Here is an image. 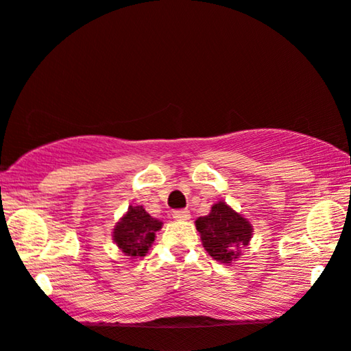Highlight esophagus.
<instances>
[{"label":"esophagus","instance_id":"obj_1","mask_svg":"<svg viewBox=\"0 0 351 351\" xmlns=\"http://www.w3.org/2000/svg\"><path fill=\"white\" fill-rule=\"evenodd\" d=\"M172 217L177 221H188L191 215H189L188 210H176L174 213H172Z\"/></svg>","mask_w":351,"mask_h":351}]
</instances>
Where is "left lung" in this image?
<instances>
[{"instance_id":"1","label":"left lung","mask_w":351,"mask_h":351,"mask_svg":"<svg viewBox=\"0 0 351 351\" xmlns=\"http://www.w3.org/2000/svg\"><path fill=\"white\" fill-rule=\"evenodd\" d=\"M196 228L210 256L226 264L237 260L254 232L252 223L222 200L211 206L208 215L199 217Z\"/></svg>"}]
</instances>
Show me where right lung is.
<instances>
[{"instance_id":"add662e5","label":"right lung","mask_w":351,"mask_h":351,"mask_svg":"<svg viewBox=\"0 0 351 351\" xmlns=\"http://www.w3.org/2000/svg\"><path fill=\"white\" fill-rule=\"evenodd\" d=\"M162 226L163 222L152 217L143 206H129L128 213L113 228V241L125 256H145Z\"/></svg>"}]
</instances>
